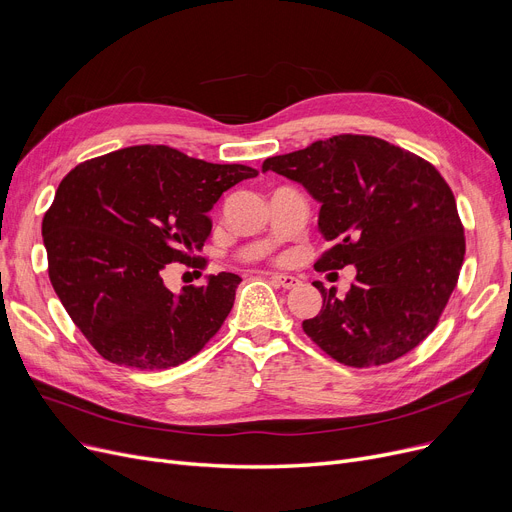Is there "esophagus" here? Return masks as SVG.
<instances>
[{"label": "esophagus", "instance_id": "esophagus-1", "mask_svg": "<svg viewBox=\"0 0 512 512\" xmlns=\"http://www.w3.org/2000/svg\"><path fill=\"white\" fill-rule=\"evenodd\" d=\"M270 280H272L276 286L284 288V290H290V288H294V286H299V280L294 278V276H288V274H272Z\"/></svg>", "mask_w": 512, "mask_h": 512}]
</instances>
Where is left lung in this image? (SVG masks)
<instances>
[{
    "mask_svg": "<svg viewBox=\"0 0 512 512\" xmlns=\"http://www.w3.org/2000/svg\"><path fill=\"white\" fill-rule=\"evenodd\" d=\"M321 203L319 232L330 249L317 272L357 267L344 299L315 282L324 307L305 334L342 365H386L438 326L459 282L465 230L442 174L423 157L367 134H338L307 149L267 157Z\"/></svg>",
    "mask_w": 512,
    "mask_h": 512,
    "instance_id": "left-lung-1",
    "label": "left lung"
}]
</instances>
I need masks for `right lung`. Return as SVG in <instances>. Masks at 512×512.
I'll use <instances>...</instances> for the list:
<instances>
[{
	"label": "right lung",
	"mask_w": 512,
	"mask_h": 512,
	"mask_svg": "<svg viewBox=\"0 0 512 512\" xmlns=\"http://www.w3.org/2000/svg\"><path fill=\"white\" fill-rule=\"evenodd\" d=\"M259 172L209 164L166 145H139L78 164L45 211L43 242L53 290L95 351L116 365L170 369L218 334L236 274L170 292L168 263L203 265L209 209Z\"/></svg>",
	"instance_id": "1"
}]
</instances>
